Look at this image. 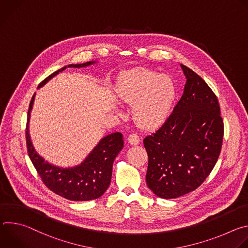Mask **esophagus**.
<instances>
[{
    "instance_id": "esophagus-1",
    "label": "esophagus",
    "mask_w": 248,
    "mask_h": 248,
    "mask_svg": "<svg viewBox=\"0 0 248 248\" xmlns=\"http://www.w3.org/2000/svg\"><path fill=\"white\" fill-rule=\"evenodd\" d=\"M127 140H128V142H129L131 145H137V144L139 143V141H140L139 136L136 135V134H134V133L129 134L128 137H127Z\"/></svg>"
}]
</instances>
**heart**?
<instances>
[{
  "label": "heart",
  "mask_w": 248,
  "mask_h": 248,
  "mask_svg": "<svg viewBox=\"0 0 248 248\" xmlns=\"http://www.w3.org/2000/svg\"><path fill=\"white\" fill-rule=\"evenodd\" d=\"M115 92L122 101L133 105V120L140 127L153 129L169 118L176 97V86L169 76L147 68H135L119 78Z\"/></svg>",
  "instance_id": "1"
}]
</instances>
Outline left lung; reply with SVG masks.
Masks as SVG:
<instances>
[{
  "label": "left lung",
  "instance_id": "8db88e82",
  "mask_svg": "<svg viewBox=\"0 0 248 248\" xmlns=\"http://www.w3.org/2000/svg\"><path fill=\"white\" fill-rule=\"evenodd\" d=\"M181 66L186 78L181 100L162 126L143 140L147 186L164 199L202 185L218 161L224 136L217 96L193 70Z\"/></svg>",
  "mask_w": 248,
  "mask_h": 248
}]
</instances>
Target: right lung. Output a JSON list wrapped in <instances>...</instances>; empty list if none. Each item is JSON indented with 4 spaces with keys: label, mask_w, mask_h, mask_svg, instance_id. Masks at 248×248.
Wrapping results in <instances>:
<instances>
[{
    "label": "right lung",
    "mask_w": 248,
    "mask_h": 248,
    "mask_svg": "<svg viewBox=\"0 0 248 248\" xmlns=\"http://www.w3.org/2000/svg\"><path fill=\"white\" fill-rule=\"evenodd\" d=\"M96 62L68 64L45 78L38 86H44L50 79L66 67H84ZM35 94L29 104L26 124V144L28 156L44 185L56 194L72 201H89L102 196L108 189L115 158L124 147L123 134L115 132L103 137L85 160L73 168H61L45 161L34 149L29 135L30 112Z\"/></svg>",
    "instance_id": "obj_1"
}]
</instances>
